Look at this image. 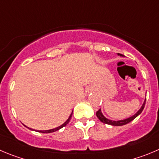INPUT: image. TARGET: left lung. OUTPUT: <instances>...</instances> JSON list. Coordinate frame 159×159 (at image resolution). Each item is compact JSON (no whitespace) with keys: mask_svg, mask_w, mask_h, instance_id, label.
Masks as SVG:
<instances>
[{"mask_svg":"<svg viewBox=\"0 0 159 159\" xmlns=\"http://www.w3.org/2000/svg\"><path fill=\"white\" fill-rule=\"evenodd\" d=\"M118 55H119V56H122V55L119 54V53H118ZM145 103H146V100H145L144 102H143L141 108H140V109L137 112H136V114H135L133 116L130 117V118H126V119L121 120V121H112V120L107 119V118H106L103 115H102L100 109L97 112H96V116H97V118L100 119V121H101L103 123H105V124L111 125H115V126H121V125H126V124H128V123H129L130 121H132L133 119H135V118H136L138 115H140L142 111H143V108H144Z\"/></svg>","mask_w":159,"mask_h":159,"instance_id":"1","label":"left lung"}]
</instances>
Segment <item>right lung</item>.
<instances>
[{"mask_svg":"<svg viewBox=\"0 0 159 159\" xmlns=\"http://www.w3.org/2000/svg\"><path fill=\"white\" fill-rule=\"evenodd\" d=\"M71 116H72V113H71V115H70L69 118H68V119L66 120V121H65V122L63 123V124L62 125H60V126L57 127V128L53 129H50V130H44V131H41V130H40V131H38V132H39V133H53V132H55V131H57V130L63 128V127L66 126V125H67L68 123H69L70 120V118H71ZM29 129H30V128H29Z\"/></svg>","mask_w":159,"mask_h":159,"instance_id":"1","label":"right lung"}]
</instances>
